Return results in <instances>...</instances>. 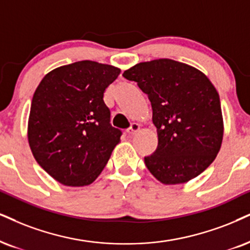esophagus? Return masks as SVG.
Returning a JSON list of instances; mask_svg holds the SVG:
<instances>
[{
    "instance_id": "obj_1",
    "label": "esophagus",
    "mask_w": 250,
    "mask_h": 250,
    "mask_svg": "<svg viewBox=\"0 0 250 250\" xmlns=\"http://www.w3.org/2000/svg\"><path fill=\"white\" fill-rule=\"evenodd\" d=\"M139 130H140V125L139 124H135V123H134V124H132L131 127L127 130V134L128 135H133V134L137 133V132L139 131Z\"/></svg>"
}]
</instances>
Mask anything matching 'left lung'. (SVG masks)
Segmentation results:
<instances>
[{"label":"left lung","instance_id":"left-lung-1","mask_svg":"<svg viewBox=\"0 0 250 250\" xmlns=\"http://www.w3.org/2000/svg\"><path fill=\"white\" fill-rule=\"evenodd\" d=\"M148 95L159 145L145 158L162 184L187 183L202 174L219 153L224 119L217 89L190 64L171 59L139 62L123 74Z\"/></svg>","mask_w":250,"mask_h":250}]
</instances>
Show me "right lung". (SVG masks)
Segmentation results:
<instances>
[{"instance_id":"right-lung-1","label":"right lung","mask_w":250,"mask_h":250,"mask_svg":"<svg viewBox=\"0 0 250 250\" xmlns=\"http://www.w3.org/2000/svg\"><path fill=\"white\" fill-rule=\"evenodd\" d=\"M120 69L83 60L47 73L33 94L27 141L39 166L66 187L100 176L122 132L110 124L105 89Z\"/></svg>"}]
</instances>
